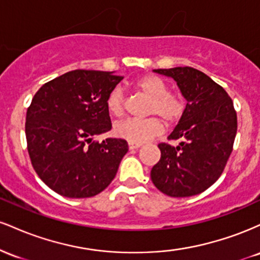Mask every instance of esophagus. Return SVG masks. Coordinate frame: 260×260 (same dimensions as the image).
<instances>
[{
	"label": "esophagus",
	"mask_w": 260,
	"mask_h": 260,
	"mask_svg": "<svg viewBox=\"0 0 260 260\" xmlns=\"http://www.w3.org/2000/svg\"><path fill=\"white\" fill-rule=\"evenodd\" d=\"M128 148H129L131 150H134V149L140 148V144H134V143H128Z\"/></svg>",
	"instance_id": "obj_1"
}]
</instances>
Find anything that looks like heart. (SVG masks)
Listing matches in <instances>:
<instances>
[{"instance_id": "obj_1", "label": "heart", "mask_w": 260, "mask_h": 260, "mask_svg": "<svg viewBox=\"0 0 260 260\" xmlns=\"http://www.w3.org/2000/svg\"><path fill=\"white\" fill-rule=\"evenodd\" d=\"M134 90L142 92L150 99L147 115L162 118L168 126L178 123L186 112V100L178 92L170 91L169 84L160 77L147 74L140 77L133 84ZM106 109L111 116L120 118L126 111V101L121 89L115 88L106 98ZM162 123L159 118L150 117L147 120H124L113 127V133L117 138L128 143L142 144L161 133Z\"/></svg>"}]
</instances>
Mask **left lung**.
I'll return each instance as SVG.
<instances>
[{"mask_svg": "<svg viewBox=\"0 0 260 260\" xmlns=\"http://www.w3.org/2000/svg\"><path fill=\"white\" fill-rule=\"evenodd\" d=\"M174 78L186 98L183 117L169 140L177 147L160 143L161 157L151 169V181L170 197L199 194L216 182L232 153L237 113L221 85L192 67L154 70Z\"/></svg>", "mask_w": 260, "mask_h": 260, "instance_id": "1", "label": "left lung"}]
</instances>
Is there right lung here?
Instances as JSON below:
<instances>
[{"label":"right lung","instance_id":"obj_1","mask_svg":"<svg viewBox=\"0 0 260 260\" xmlns=\"http://www.w3.org/2000/svg\"><path fill=\"white\" fill-rule=\"evenodd\" d=\"M123 79L111 72L76 70L45 83L26 110L31 165L46 186L68 198L99 194L117 174L126 140H92L111 129L109 92Z\"/></svg>","mask_w":260,"mask_h":260}]
</instances>
